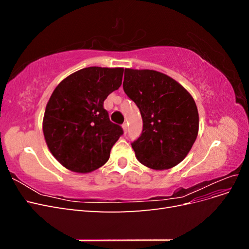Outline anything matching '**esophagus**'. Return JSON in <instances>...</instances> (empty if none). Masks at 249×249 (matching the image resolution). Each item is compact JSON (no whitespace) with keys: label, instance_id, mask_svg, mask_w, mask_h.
<instances>
[{"label":"esophagus","instance_id":"1","mask_svg":"<svg viewBox=\"0 0 249 249\" xmlns=\"http://www.w3.org/2000/svg\"><path fill=\"white\" fill-rule=\"evenodd\" d=\"M123 129H124V132L126 133V131H127V124L125 123L123 124Z\"/></svg>","mask_w":249,"mask_h":249}]
</instances>
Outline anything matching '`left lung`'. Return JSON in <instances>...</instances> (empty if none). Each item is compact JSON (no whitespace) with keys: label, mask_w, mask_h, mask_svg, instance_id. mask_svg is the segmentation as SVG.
Listing matches in <instances>:
<instances>
[{"label":"left lung","mask_w":249,"mask_h":249,"mask_svg":"<svg viewBox=\"0 0 249 249\" xmlns=\"http://www.w3.org/2000/svg\"><path fill=\"white\" fill-rule=\"evenodd\" d=\"M124 90L140 110L143 129L132 143L138 161L155 170L175 167L196 140L198 111L176 80L150 70H124Z\"/></svg>","instance_id":"left-lung-1"}]
</instances>
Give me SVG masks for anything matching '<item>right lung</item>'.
<instances>
[{"label": "right lung", "instance_id": "1", "mask_svg": "<svg viewBox=\"0 0 249 249\" xmlns=\"http://www.w3.org/2000/svg\"><path fill=\"white\" fill-rule=\"evenodd\" d=\"M124 69L91 66L70 74L53 91L42 130L52 155L73 172H91L109 160L124 134L110 122L104 101L117 90Z\"/></svg>", "mask_w": 249, "mask_h": 249}]
</instances>
